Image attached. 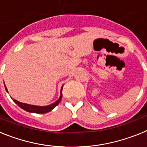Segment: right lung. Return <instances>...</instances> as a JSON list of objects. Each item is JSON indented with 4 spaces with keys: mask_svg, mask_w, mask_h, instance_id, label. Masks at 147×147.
<instances>
[{
    "mask_svg": "<svg viewBox=\"0 0 147 147\" xmlns=\"http://www.w3.org/2000/svg\"><path fill=\"white\" fill-rule=\"evenodd\" d=\"M6 90H7L6 88ZM62 89H61L60 97H59V98L57 101V102H55L54 103L51 104V105H48V106H44V107H40V106H35V105H28V104L21 103V102H18V101H17V100L15 99H13V100H14V102H15V103H16L17 105L20 107V108L26 110V111H27V112L34 113H49V111L53 110L56 106H57V105H59V103L60 102L62 97Z\"/></svg>",
    "mask_w": 147,
    "mask_h": 147,
    "instance_id": "1",
    "label": "right lung"
}]
</instances>
